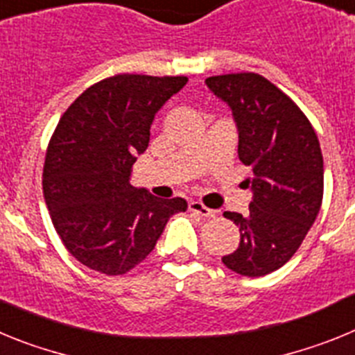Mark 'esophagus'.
<instances>
[{
    "instance_id": "34e87169",
    "label": "esophagus",
    "mask_w": 355,
    "mask_h": 355,
    "mask_svg": "<svg viewBox=\"0 0 355 355\" xmlns=\"http://www.w3.org/2000/svg\"><path fill=\"white\" fill-rule=\"evenodd\" d=\"M188 209H190L192 213H197L199 216H205V218H215V215H216L213 209L206 208V206L202 205V202H199V200H190Z\"/></svg>"
}]
</instances>
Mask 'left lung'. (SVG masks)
Listing matches in <instances>:
<instances>
[{
  "label": "left lung",
  "mask_w": 355,
  "mask_h": 355,
  "mask_svg": "<svg viewBox=\"0 0 355 355\" xmlns=\"http://www.w3.org/2000/svg\"><path fill=\"white\" fill-rule=\"evenodd\" d=\"M233 112L238 158L250 167L249 215L225 211L240 227V245L222 258L229 270L261 277L297 252L324 197V158L318 137L302 110L256 72L206 80Z\"/></svg>",
  "instance_id": "left-lung-1"
}]
</instances>
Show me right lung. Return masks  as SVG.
<instances>
[{
	"label": "right lung",
	"mask_w": 355,
	"mask_h": 355,
	"mask_svg": "<svg viewBox=\"0 0 355 355\" xmlns=\"http://www.w3.org/2000/svg\"><path fill=\"white\" fill-rule=\"evenodd\" d=\"M187 76L115 74L94 83L62 115L44 163L42 190L65 249L92 270L122 275L155 249L165 224L187 209L131 187L155 115Z\"/></svg>",
	"instance_id": "right-lung-1"
}]
</instances>
